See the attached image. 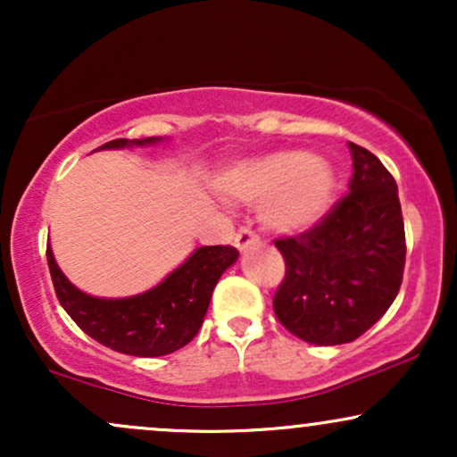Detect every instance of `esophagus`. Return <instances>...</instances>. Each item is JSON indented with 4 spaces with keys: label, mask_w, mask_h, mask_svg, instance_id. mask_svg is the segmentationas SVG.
I'll list each match as a JSON object with an SVG mask.
<instances>
[{
    "label": "esophagus",
    "mask_w": 457,
    "mask_h": 457,
    "mask_svg": "<svg viewBox=\"0 0 457 457\" xmlns=\"http://www.w3.org/2000/svg\"><path fill=\"white\" fill-rule=\"evenodd\" d=\"M258 243H260L258 234L251 232L249 228H240L238 234H236V238H234V245H236V249H238V251H246L249 246H253Z\"/></svg>",
    "instance_id": "esophagus-1"
}]
</instances>
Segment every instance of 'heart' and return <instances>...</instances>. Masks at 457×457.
I'll return each mask as SVG.
<instances>
[{"label": "heart", "instance_id": "1", "mask_svg": "<svg viewBox=\"0 0 457 457\" xmlns=\"http://www.w3.org/2000/svg\"><path fill=\"white\" fill-rule=\"evenodd\" d=\"M229 204H258V219L269 232L301 234L312 229L333 204V170L312 152H272L234 162L217 180Z\"/></svg>", "mask_w": 457, "mask_h": 457}]
</instances>
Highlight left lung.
I'll list each match as a JSON object with an SVG mask.
<instances>
[{"instance_id":"1","label":"left lung","mask_w":457,"mask_h":457,"mask_svg":"<svg viewBox=\"0 0 457 457\" xmlns=\"http://www.w3.org/2000/svg\"><path fill=\"white\" fill-rule=\"evenodd\" d=\"M348 148L350 193L312 229L275 240L286 260L275 316L316 345L354 342L374 327L400 292L406 262L395 180L370 150Z\"/></svg>"}]
</instances>
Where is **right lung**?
<instances>
[{"label":"right lung","mask_w":457,"mask_h":457,"mask_svg":"<svg viewBox=\"0 0 457 457\" xmlns=\"http://www.w3.org/2000/svg\"><path fill=\"white\" fill-rule=\"evenodd\" d=\"M159 141L161 137L113 139L98 150ZM236 260L238 251L229 245L199 246L152 290L127 298H98L72 286L57 266L51 246H46L57 301L77 327L115 353L145 359L176 353L195 337L211 305L214 286Z\"/></svg>","instance_id":"obj_1"}]
</instances>
